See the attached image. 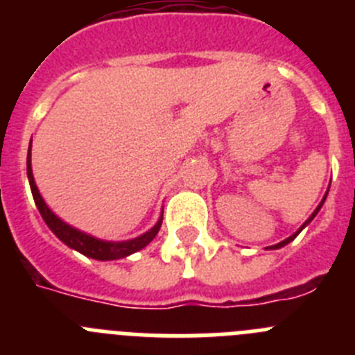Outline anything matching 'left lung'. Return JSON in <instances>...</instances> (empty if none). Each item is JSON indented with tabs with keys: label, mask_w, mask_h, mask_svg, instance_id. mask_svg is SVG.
<instances>
[{
	"label": "left lung",
	"mask_w": 355,
	"mask_h": 355,
	"mask_svg": "<svg viewBox=\"0 0 355 355\" xmlns=\"http://www.w3.org/2000/svg\"><path fill=\"white\" fill-rule=\"evenodd\" d=\"M325 197H327V196H325ZM325 197H324V199H322V202H320V205H318V208H316V209H315V211H313V215H311V216H309V220H307V222H306V224H304V225H302V227H300V229H299V231H297V233H295V234H291V236H290V238H286V240H283V241H281V243H275V245H272V247H270V249H281V247H284V245H286V243H290V241H291V240H295V238H297V234H299V233H300V231H302V229H304V227H306V225H307V224H309V222H311V220H313V218H315V215H316V213H318V211H320V208H322V205H324V202H325Z\"/></svg>",
	"instance_id": "8db88e82"
}]
</instances>
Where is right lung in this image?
<instances>
[{
	"instance_id": "right-lung-1",
	"label": "right lung",
	"mask_w": 355,
	"mask_h": 355,
	"mask_svg": "<svg viewBox=\"0 0 355 355\" xmlns=\"http://www.w3.org/2000/svg\"><path fill=\"white\" fill-rule=\"evenodd\" d=\"M31 144H30V149H28V162H26V171H28V180H30V188H31V193H33V199H35V205L39 208L40 215H42L44 222L48 224V227L51 229L53 233L56 236L60 238L64 241L65 245H69L71 249L78 250V252L85 254V256H89L92 259H101V261H106V259H121V258H126L130 254L137 252V250L144 249V247L149 243L153 238L158 234L159 227H162V218L158 220V224L155 225L153 229H149L146 234L142 236L135 238V240L130 241H103V240H97V238L90 236V234H85L78 229L71 227L67 225L65 222H62L51 209L46 206L44 199L40 197L39 190H37V184L35 180H33V174H31Z\"/></svg>"
}]
</instances>
